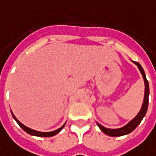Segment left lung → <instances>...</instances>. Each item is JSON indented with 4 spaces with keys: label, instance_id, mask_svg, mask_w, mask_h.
Wrapping results in <instances>:
<instances>
[{
    "label": "left lung",
    "instance_id": "obj_1",
    "mask_svg": "<svg viewBox=\"0 0 156 156\" xmlns=\"http://www.w3.org/2000/svg\"><path fill=\"white\" fill-rule=\"evenodd\" d=\"M135 65H137L139 67L140 71L141 72L142 76H143V78H144V82H145V96H144V101H143V105H142V107L140 109V111L138 113V115L133 119V120H131L127 125H126L125 126L121 127V128H119V129H109V128H106V127H104L103 126L99 125L98 123V127L101 129V131L109 135V136H122V135H125V134H127L129 133H131L132 131H133L140 123V121L142 120V119L144 118V116L146 115V112L147 111V106H148V95H149V85H148V81L147 80V78H146V74L144 72V70L143 68L141 67V65H140L138 62H133Z\"/></svg>",
    "mask_w": 156,
    "mask_h": 156
}]
</instances>
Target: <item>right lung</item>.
I'll return each instance as SVG.
<instances>
[{
  "label": "right lung",
  "mask_w": 156,
  "mask_h": 156,
  "mask_svg": "<svg viewBox=\"0 0 156 156\" xmlns=\"http://www.w3.org/2000/svg\"><path fill=\"white\" fill-rule=\"evenodd\" d=\"M12 115H13V117L14 119H16V121L17 123H18V125L20 126L23 129L25 132H27L28 133H30L31 135H35V136H38V137H51V136H53V135H55V134H57L58 133L60 132L63 128H64V126L65 125L63 126H61L60 128H58V130H55V131H53V132H48V133H43V132H37V131H35V130H33V129H30V128H29V127H27V126H25L24 125H23L18 119H17L16 117H15V115L12 113Z\"/></svg>",
  "instance_id": "add662e5"
}]
</instances>
